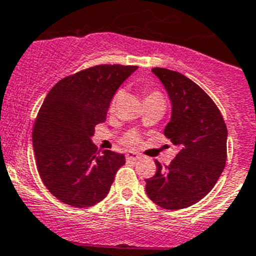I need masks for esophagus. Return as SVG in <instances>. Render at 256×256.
Wrapping results in <instances>:
<instances>
[{
    "mask_svg": "<svg viewBox=\"0 0 256 256\" xmlns=\"http://www.w3.org/2000/svg\"><path fill=\"white\" fill-rule=\"evenodd\" d=\"M140 159V155L136 154V152H128L126 154V160L128 162H136Z\"/></svg>",
    "mask_w": 256,
    "mask_h": 256,
    "instance_id": "obj_1",
    "label": "esophagus"
}]
</instances>
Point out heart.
Segmentation results:
<instances>
[{
    "label": "heart",
    "mask_w": 256,
    "mask_h": 256,
    "mask_svg": "<svg viewBox=\"0 0 256 256\" xmlns=\"http://www.w3.org/2000/svg\"><path fill=\"white\" fill-rule=\"evenodd\" d=\"M122 96H124L122 90H117L116 92H114V94L112 96L111 102H110V110H111V111H114V110L116 108L118 102H120L121 98H122ZM144 101L145 102H152V101L164 102V96L162 94V92H159V90H150L145 92ZM121 142L128 148H136L140 142L139 134L136 132V131H130V132H128L126 135H124L122 138H121Z\"/></svg>",
    "instance_id": "b5f03b06"
}]
</instances>
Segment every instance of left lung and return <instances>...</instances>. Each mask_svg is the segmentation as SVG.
<instances>
[{
	"instance_id": "1",
	"label": "left lung",
	"mask_w": 256,
	"mask_h": 256,
	"mask_svg": "<svg viewBox=\"0 0 256 256\" xmlns=\"http://www.w3.org/2000/svg\"><path fill=\"white\" fill-rule=\"evenodd\" d=\"M172 101L164 135L179 149L169 166L155 160L146 194L166 210L187 208L208 194L225 168L228 128L218 107L193 80L179 72L152 68Z\"/></svg>"
}]
</instances>
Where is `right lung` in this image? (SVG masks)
<instances>
[{
    "mask_svg": "<svg viewBox=\"0 0 256 256\" xmlns=\"http://www.w3.org/2000/svg\"><path fill=\"white\" fill-rule=\"evenodd\" d=\"M136 66L101 64L59 80L45 97L32 128L35 162L46 190L72 207L84 208L108 194L124 154L90 142L106 120L112 96Z\"/></svg>",
    "mask_w": 256,
    "mask_h": 256,
    "instance_id": "add662e5",
    "label": "right lung"
}]
</instances>
